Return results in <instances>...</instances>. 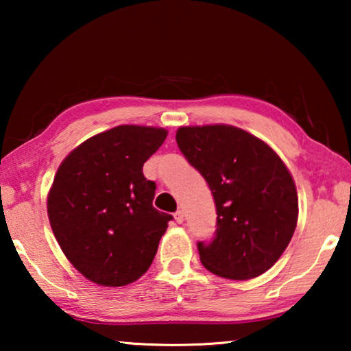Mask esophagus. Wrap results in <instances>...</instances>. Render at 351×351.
I'll return each instance as SVG.
<instances>
[{
    "instance_id": "obj_1",
    "label": "esophagus",
    "mask_w": 351,
    "mask_h": 351,
    "mask_svg": "<svg viewBox=\"0 0 351 351\" xmlns=\"http://www.w3.org/2000/svg\"><path fill=\"white\" fill-rule=\"evenodd\" d=\"M174 217H176V220H177V223H182L184 222V210H177V213L174 214Z\"/></svg>"
}]
</instances>
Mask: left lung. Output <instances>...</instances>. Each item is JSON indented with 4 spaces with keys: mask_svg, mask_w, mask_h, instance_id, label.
Returning a JSON list of instances; mask_svg holds the SVG:
<instances>
[{
    "mask_svg": "<svg viewBox=\"0 0 351 351\" xmlns=\"http://www.w3.org/2000/svg\"><path fill=\"white\" fill-rule=\"evenodd\" d=\"M177 145L213 191L217 225L198 241L201 263L228 280H251L275 265L297 225L295 184L281 158L243 129L179 128Z\"/></svg>",
    "mask_w": 351,
    "mask_h": 351,
    "instance_id": "8db88e82",
    "label": "left lung"
}]
</instances>
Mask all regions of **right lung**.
<instances>
[{"label":"right lung","mask_w":351,"mask_h":351,"mask_svg":"<svg viewBox=\"0 0 351 351\" xmlns=\"http://www.w3.org/2000/svg\"><path fill=\"white\" fill-rule=\"evenodd\" d=\"M166 129L117 126L76 147L62 161L47 196L59 246L89 281L117 287L150 268L172 220L153 208L156 184L142 167Z\"/></svg>","instance_id":"obj_1"}]
</instances>
